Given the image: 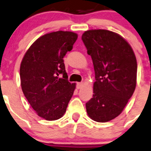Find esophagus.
Segmentation results:
<instances>
[{
    "label": "esophagus",
    "instance_id": "34e87169",
    "mask_svg": "<svg viewBox=\"0 0 151 151\" xmlns=\"http://www.w3.org/2000/svg\"><path fill=\"white\" fill-rule=\"evenodd\" d=\"M83 83H78L77 84V89H80V88H83Z\"/></svg>",
    "mask_w": 151,
    "mask_h": 151
}]
</instances>
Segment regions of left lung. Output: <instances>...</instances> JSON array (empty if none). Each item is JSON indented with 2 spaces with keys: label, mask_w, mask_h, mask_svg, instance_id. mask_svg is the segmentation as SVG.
Listing matches in <instances>:
<instances>
[{
  "label": "left lung",
  "mask_w": 151,
  "mask_h": 151,
  "mask_svg": "<svg viewBox=\"0 0 151 151\" xmlns=\"http://www.w3.org/2000/svg\"><path fill=\"white\" fill-rule=\"evenodd\" d=\"M95 71L93 98L86 103L88 115L104 123L118 117L134 92L137 63L131 45L121 35L103 29L82 36Z\"/></svg>",
  "instance_id": "left-lung-1"
}]
</instances>
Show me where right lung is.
Wrapping results in <instances>:
<instances>
[{
	"mask_svg": "<svg viewBox=\"0 0 151 151\" xmlns=\"http://www.w3.org/2000/svg\"><path fill=\"white\" fill-rule=\"evenodd\" d=\"M77 37L63 30L45 34L32 44L21 62L22 92L36 114L47 121L63 117L75 90V83L67 80L63 58Z\"/></svg>",
	"mask_w": 151,
	"mask_h": 151,
	"instance_id": "obj_1",
	"label": "right lung"
}]
</instances>
